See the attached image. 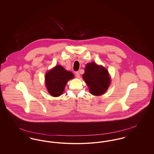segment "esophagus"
Segmentation results:
<instances>
[{"instance_id": "1", "label": "esophagus", "mask_w": 154, "mask_h": 154, "mask_svg": "<svg viewBox=\"0 0 154 154\" xmlns=\"http://www.w3.org/2000/svg\"><path fill=\"white\" fill-rule=\"evenodd\" d=\"M75 76L77 77V78H80V73H79V72H76L75 73Z\"/></svg>"}]
</instances>
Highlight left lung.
<instances>
[{
  "mask_svg": "<svg viewBox=\"0 0 154 154\" xmlns=\"http://www.w3.org/2000/svg\"><path fill=\"white\" fill-rule=\"evenodd\" d=\"M82 77L89 88L90 92L95 96L103 94L110 85L108 70L95 62L88 63L85 68Z\"/></svg>",
  "mask_w": 154,
  "mask_h": 154,
  "instance_id": "left-lung-1",
  "label": "left lung"
}]
</instances>
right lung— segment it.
Masks as SVG:
<instances>
[{
	"instance_id": "obj_1",
	"label": "right lung",
	"mask_w": 154,
	"mask_h": 154,
	"mask_svg": "<svg viewBox=\"0 0 154 154\" xmlns=\"http://www.w3.org/2000/svg\"><path fill=\"white\" fill-rule=\"evenodd\" d=\"M73 77V74L66 71L62 66H55L45 76V85L49 94L54 97L61 95L67 81Z\"/></svg>"
}]
</instances>
